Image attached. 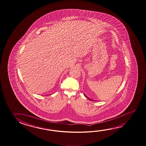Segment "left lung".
I'll return each mask as SVG.
<instances>
[{"label": "left lung", "instance_id": "8db88e82", "mask_svg": "<svg viewBox=\"0 0 146 146\" xmlns=\"http://www.w3.org/2000/svg\"><path fill=\"white\" fill-rule=\"evenodd\" d=\"M84 96H85V97H86V98H88V100H89L92 101V100H91V99H90V98H88V97H87V96H86V95H85V94H84Z\"/></svg>", "mask_w": 146, "mask_h": 146}]
</instances>
